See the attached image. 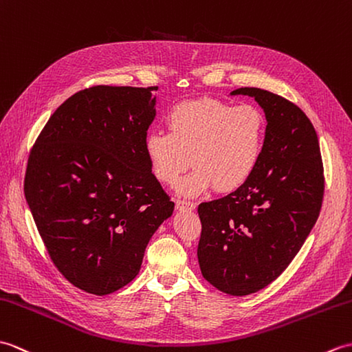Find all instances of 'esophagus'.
Listing matches in <instances>:
<instances>
[{"mask_svg": "<svg viewBox=\"0 0 352 352\" xmlns=\"http://www.w3.org/2000/svg\"><path fill=\"white\" fill-rule=\"evenodd\" d=\"M176 209L177 210H192V209H196V203L186 201V200H176Z\"/></svg>", "mask_w": 352, "mask_h": 352, "instance_id": "1", "label": "esophagus"}]
</instances>
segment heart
<instances>
[{"label": "heart", "mask_w": 352, "mask_h": 352, "mask_svg": "<svg viewBox=\"0 0 352 352\" xmlns=\"http://www.w3.org/2000/svg\"><path fill=\"white\" fill-rule=\"evenodd\" d=\"M167 132L146 135L144 151L160 182L175 185L191 164L188 177L179 185L185 196L208 190L235 191L244 185L261 161L267 120L252 104L232 107L205 98L179 104L167 116Z\"/></svg>", "instance_id": "heart-1"}]
</instances>
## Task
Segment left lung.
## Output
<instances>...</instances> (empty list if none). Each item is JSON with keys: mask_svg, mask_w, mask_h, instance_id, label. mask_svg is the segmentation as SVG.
Wrapping results in <instances>:
<instances>
[{"mask_svg": "<svg viewBox=\"0 0 352 352\" xmlns=\"http://www.w3.org/2000/svg\"><path fill=\"white\" fill-rule=\"evenodd\" d=\"M252 96L267 117L261 161L238 190L199 205L201 274L218 291L250 295L282 274L319 217L324 167L314 124L301 108L256 87Z\"/></svg>", "mask_w": 352, "mask_h": 352, "instance_id": "1", "label": "left lung"}]
</instances>
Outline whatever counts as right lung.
Listing matches in <instances>:
<instances>
[{"mask_svg":"<svg viewBox=\"0 0 352 352\" xmlns=\"http://www.w3.org/2000/svg\"><path fill=\"white\" fill-rule=\"evenodd\" d=\"M158 87L95 85L46 122L23 192L51 261L93 295L126 286L175 203L152 173L144 140Z\"/></svg>","mask_w":352,"mask_h":352,"instance_id":"obj_1","label":"right lung"}]
</instances>
